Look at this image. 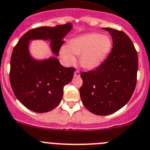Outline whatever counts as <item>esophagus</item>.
Segmentation results:
<instances>
[{"label": "esophagus", "mask_w": 150, "mask_h": 150, "mask_svg": "<svg viewBox=\"0 0 150 150\" xmlns=\"http://www.w3.org/2000/svg\"><path fill=\"white\" fill-rule=\"evenodd\" d=\"M80 76V73L79 70H76L75 72H74V76L75 77H79Z\"/></svg>", "instance_id": "1"}]
</instances>
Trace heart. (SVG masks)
I'll return each instance as SVG.
<instances>
[{
  "label": "heart",
  "instance_id": "heart-1",
  "mask_svg": "<svg viewBox=\"0 0 150 150\" xmlns=\"http://www.w3.org/2000/svg\"><path fill=\"white\" fill-rule=\"evenodd\" d=\"M112 47L111 39L99 33H87L72 38L68 46L64 45L60 50L63 60L68 64H74L76 57L83 68L91 70L97 67L104 61Z\"/></svg>",
  "mask_w": 150,
  "mask_h": 150
}]
</instances>
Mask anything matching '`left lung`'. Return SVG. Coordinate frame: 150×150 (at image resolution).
Returning a JSON list of instances; mask_svg holds the SVG:
<instances>
[{
	"instance_id": "obj_1",
	"label": "left lung",
	"mask_w": 150,
	"mask_h": 150,
	"mask_svg": "<svg viewBox=\"0 0 150 150\" xmlns=\"http://www.w3.org/2000/svg\"><path fill=\"white\" fill-rule=\"evenodd\" d=\"M103 29L112 37V52L95 70L80 74L82 102L97 115L114 113L128 102L136 87L138 70L137 52L128 35L112 28Z\"/></svg>"
}]
</instances>
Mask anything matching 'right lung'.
Listing matches in <instances>:
<instances>
[{"label": "right lung", "mask_w": 150, "mask_h": 150, "mask_svg": "<svg viewBox=\"0 0 150 150\" xmlns=\"http://www.w3.org/2000/svg\"><path fill=\"white\" fill-rule=\"evenodd\" d=\"M70 23L54 27L42 26L25 33L13 50L10 81L15 96L28 109L37 113L52 111L59 104L64 86L73 79L75 68L64 67L56 57L36 61L29 52V41L50 39L52 52L56 55L70 31Z\"/></svg>", "instance_id": "obj_1"}]
</instances>
